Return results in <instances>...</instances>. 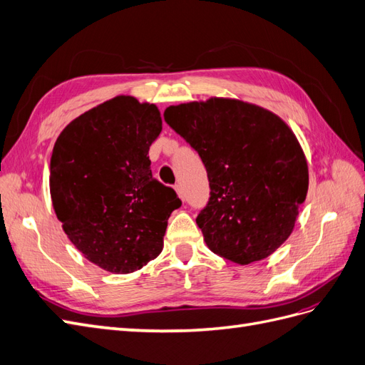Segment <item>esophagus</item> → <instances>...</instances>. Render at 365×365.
I'll return each instance as SVG.
<instances>
[{
	"instance_id": "1",
	"label": "esophagus",
	"mask_w": 365,
	"mask_h": 365,
	"mask_svg": "<svg viewBox=\"0 0 365 365\" xmlns=\"http://www.w3.org/2000/svg\"><path fill=\"white\" fill-rule=\"evenodd\" d=\"M175 192H176V193H178V196H180V200L185 201V193H184V189H182V185H181V184H176V185H175Z\"/></svg>"
}]
</instances>
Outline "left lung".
Listing matches in <instances>:
<instances>
[{"label": "left lung", "instance_id": "left-lung-1", "mask_svg": "<svg viewBox=\"0 0 365 365\" xmlns=\"http://www.w3.org/2000/svg\"><path fill=\"white\" fill-rule=\"evenodd\" d=\"M164 120L200 153L210 200L196 217L207 247L248 264L292 233L309 172L294 132L268 109L236 98L169 106Z\"/></svg>", "mask_w": 365, "mask_h": 365}]
</instances>
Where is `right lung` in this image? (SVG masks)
Here are the masks:
<instances>
[{
  "instance_id": "right-lung-1",
  "label": "right lung",
  "mask_w": 365,
  "mask_h": 365,
  "mask_svg": "<svg viewBox=\"0 0 365 365\" xmlns=\"http://www.w3.org/2000/svg\"><path fill=\"white\" fill-rule=\"evenodd\" d=\"M163 129L158 108L117 96L83 113L54 143L50 193L65 235L114 274L134 272L163 251L181 200L152 176L149 148Z\"/></svg>"
}]
</instances>
